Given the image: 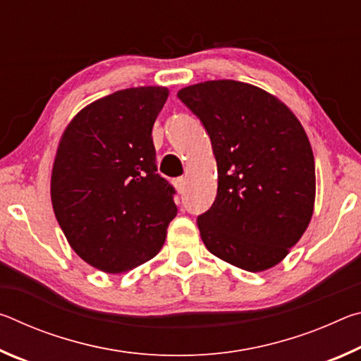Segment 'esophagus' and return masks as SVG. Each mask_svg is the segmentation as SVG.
I'll use <instances>...</instances> for the list:
<instances>
[{
    "mask_svg": "<svg viewBox=\"0 0 361 361\" xmlns=\"http://www.w3.org/2000/svg\"><path fill=\"white\" fill-rule=\"evenodd\" d=\"M172 183H173V186H175V189H176V192L183 194V191H185V186H186L185 178H175Z\"/></svg>",
    "mask_w": 361,
    "mask_h": 361,
    "instance_id": "1",
    "label": "esophagus"
}]
</instances>
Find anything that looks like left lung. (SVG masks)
Listing matches in <instances>:
<instances>
[{"instance_id": "left-lung-1", "label": "left lung", "mask_w": 361, "mask_h": 361, "mask_svg": "<svg viewBox=\"0 0 361 361\" xmlns=\"http://www.w3.org/2000/svg\"><path fill=\"white\" fill-rule=\"evenodd\" d=\"M178 97L202 121L218 167L200 239L243 271L277 266L314 215L315 162L301 122L276 95L232 79L188 85Z\"/></svg>"}]
</instances>
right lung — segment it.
Returning <instances> with one entry per match:
<instances>
[{"mask_svg":"<svg viewBox=\"0 0 361 361\" xmlns=\"http://www.w3.org/2000/svg\"><path fill=\"white\" fill-rule=\"evenodd\" d=\"M169 89L118 90L84 106L60 138L51 175L56 218L79 258L121 274L159 253L176 216L151 130Z\"/></svg>","mask_w":361,"mask_h":361,"instance_id":"1","label":"right lung"}]
</instances>
